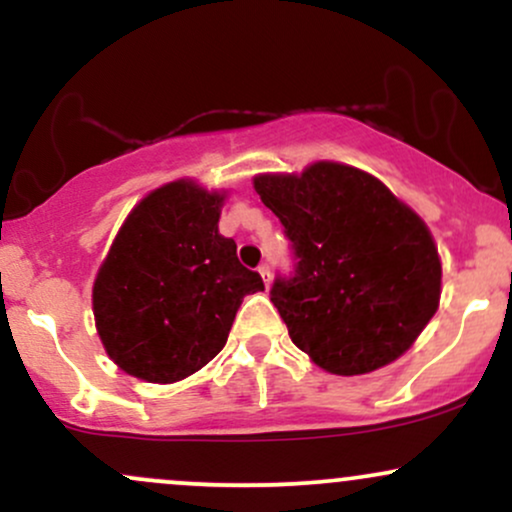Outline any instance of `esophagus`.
<instances>
[{
	"instance_id": "1",
	"label": "esophagus",
	"mask_w": 512,
	"mask_h": 512,
	"mask_svg": "<svg viewBox=\"0 0 512 512\" xmlns=\"http://www.w3.org/2000/svg\"><path fill=\"white\" fill-rule=\"evenodd\" d=\"M257 272H260V276H262V281H264V286H269V281H272V272H269V264H260V267H257Z\"/></svg>"
}]
</instances>
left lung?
Masks as SVG:
<instances>
[{
  "instance_id": "1",
  "label": "left lung",
  "mask_w": 512,
  "mask_h": 512,
  "mask_svg": "<svg viewBox=\"0 0 512 512\" xmlns=\"http://www.w3.org/2000/svg\"><path fill=\"white\" fill-rule=\"evenodd\" d=\"M255 190L291 243L293 272L276 274L269 291L291 342L337 375L402 356L438 310L440 260L426 223L342 163L260 175Z\"/></svg>"
}]
</instances>
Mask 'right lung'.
<instances>
[{"mask_svg": "<svg viewBox=\"0 0 512 512\" xmlns=\"http://www.w3.org/2000/svg\"><path fill=\"white\" fill-rule=\"evenodd\" d=\"M223 195L178 180L144 197L122 223L93 284L105 351L125 373L175 383L226 344L262 276L243 267L219 233Z\"/></svg>", "mask_w": 512, "mask_h": 512, "instance_id": "obj_1", "label": "right lung"}]
</instances>
